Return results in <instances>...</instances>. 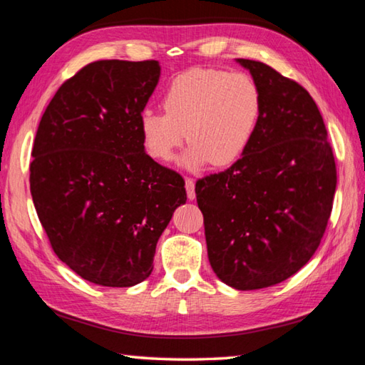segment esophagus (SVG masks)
I'll use <instances>...</instances> for the list:
<instances>
[{
    "mask_svg": "<svg viewBox=\"0 0 365 365\" xmlns=\"http://www.w3.org/2000/svg\"><path fill=\"white\" fill-rule=\"evenodd\" d=\"M185 188H187V196H188V200H190V201H193L195 197H196L195 180H193V178H190V177L185 178Z\"/></svg>",
    "mask_w": 365,
    "mask_h": 365,
    "instance_id": "esophagus-1",
    "label": "esophagus"
}]
</instances>
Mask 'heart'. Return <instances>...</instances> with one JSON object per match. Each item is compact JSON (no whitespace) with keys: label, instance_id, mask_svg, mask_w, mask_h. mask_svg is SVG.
<instances>
[{"label":"heart","instance_id":"b5f03b06","mask_svg":"<svg viewBox=\"0 0 365 365\" xmlns=\"http://www.w3.org/2000/svg\"><path fill=\"white\" fill-rule=\"evenodd\" d=\"M163 113L143 110L138 118L142 145L155 161L174 160L177 148L191 143L182 163L200 169L225 168L244 155L260 118L262 98L246 73L193 68L172 79L163 96Z\"/></svg>","mask_w":365,"mask_h":365}]
</instances>
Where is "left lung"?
I'll use <instances>...</instances> for the list:
<instances>
[{
	"instance_id": "left-lung-1",
	"label": "left lung",
	"mask_w": 365,
	"mask_h": 365,
	"mask_svg": "<svg viewBox=\"0 0 365 365\" xmlns=\"http://www.w3.org/2000/svg\"><path fill=\"white\" fill-rule=\"evenodd\" d=\"M262 98L254 137L227 170L196 182L210 267L237 290L274 286L319 247L336 187L327 129L309 92L267 63L236 58Z\"/></svg>"
}]
</instances>
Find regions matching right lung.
Masks as SVG:
<instances>
[{"label":"right lung","instance_id":"obj_1","mask_svg":"<svg viewBox=\"0 0 365 365\" xmlns=\"http://www.w3.org/2000/svg\"><path fill=\"white\" fill-rule=\"evenodd\" d=\"M158 61H98L67 79L39 121L30 191L56 255L83 279L130 287L187 201L185 182L145 153L138 118Z\"/></svg>","mask_w":365,"mask_h":365}]
</instances>
